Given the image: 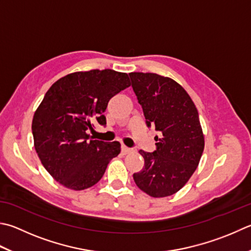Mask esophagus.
<instances>
[{
    "label": "esophagus",
    "mask_w": 251,
    "mask_h": 251,
    "mask_svg": "<svg viewBox=\"0 0 251 251\" xmlns=\"http://www.w3.org/2000/svg\"><path fill=\"white\" fill-rule=\"evenodd\" d=\"M121 150H122V153H124V154H129V153H132V150H131V149H129V148H126V146H125V145H122Z\"/></svg>",
    "instance_id": "esophagus-1"
}]
</instances>
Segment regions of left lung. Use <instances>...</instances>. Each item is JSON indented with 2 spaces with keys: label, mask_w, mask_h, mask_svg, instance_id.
Segmentation results:
<instances>
[{
  "label": "left lung",
  "mask_w": 251,
  "mask_h": 251,
  "mask_svg": "<svg viewBox=\"0 0 251 251\" xmlns=\"http://www.w3.org/2000/svg\"><path fill=\"white\" fill-rule=\"evenodd\" d=\"M129 75L146 125L159 132L153 153L139 152L144 167L133 179L151 197L172 196L190 179L204 150L199 113L184 88L170 77L142 72Z\"/></svg>",
  "instance_id": "1"
}]
</instances>
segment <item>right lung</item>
Here are the masks:
<instances>
[{
	"label": "right lung",
	"instance_id": "add662e5",
	"mask_svg": "<svg viewBox=\"0 0 251 251\" xmlns=\"http://www.w3.org/2000/svg\"><path fill=\"white\" fill-rule=\"evenodd\" d=\"M130 86L126 73L110 69L75 72L58 79L35 111L31 130L41 164L56 181L84 190L100 180L119 142L89 140L93 121L106 125L110 99Z\"/></svg>",
	"mask_w": 251,
	"mask_h": 251
}]
</instances>
